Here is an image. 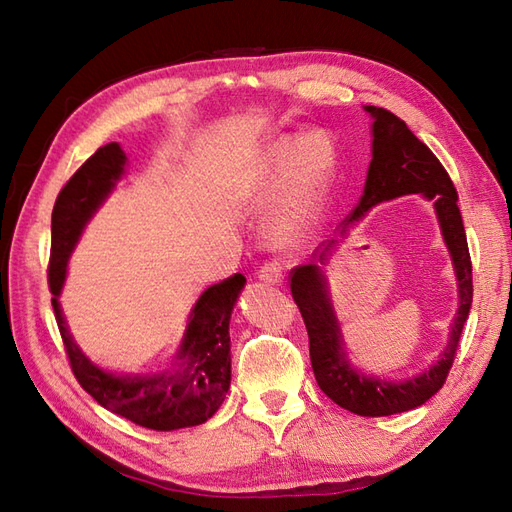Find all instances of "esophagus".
Listing matches in <instances>:
<instances>
[{
    "label": "esophagus",
    "instance_id": "obj_1",
    "mask_svg": "<svg viewBox=\"0 0 512 512\" xmlns=\"http://www.w3.org/2000/svg\"><path fill=\"white\" fill-rule=\"evenodd\" d=\"M258 277L265 284L277 286V284H282V280H284V269H282L280 262H267V265L260 267Z\"/></svg>",
    "mask_w": 512,
    "mask_h": 512
}]
</instances>
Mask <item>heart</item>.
I'll return each mask as SVG.
<instances>
[{
  "label": "heart",
  "mask_w": 512,
  "mask_h": 512,
  "mask_svg": "<svg viewBox=\"0 0 512 512\" xmlns=\"http://www.w3.org/2000/svg\"><path fill=\"white\" fill-rule=\"evenodd\" d=\"M335 164L337 153L327 132L282 134L262 149L245 188L260 203L286 190L275 230L280 237L290 239L312 222Z\"/></svg>",
  "instance_id": "obj_1"
}]
</instances>
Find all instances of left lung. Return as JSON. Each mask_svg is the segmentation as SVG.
I'll use <instances>...</instances> for the list:
<instances>
[{"mask_svg": "<svg viewBox=\"0 0 512 512\" xmlns=\"http://www.w3.org/2000/svg\"><path fill=\"white\" fill-rule=\"evenodd\" d=\"M365 111L374 119L371 123V136H374L371 162L359 205L342 222V237L350 226L365 218L371 207L384 203V200L406 194H421L431 200L448 254L453 260L459 288V307L448 344L436 363L423 374L408 380H382L354 369L346 356L344 335L339 329L327 277L322 271L335 243H339L337 239L329 241L327 247L316 254V262L292 269L290 290L294 303L301 309L309 335V359H312L314 376L322 393L331 397L337 406L359 416H391L423 406L444 386L455 361L463 324H466L472 307V260L457 207V190L440 160L410 132L406 121H401L391 111L378 106H365Z\"/></svg>", "mask_w": 512, "mask_h": 512, "instance_id": "8db88e82", "label": "left lung"}]
</instances>
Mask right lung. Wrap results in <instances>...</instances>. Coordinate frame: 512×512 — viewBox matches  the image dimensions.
<instances>
[{
	"instance_id": "add662e5",
	"label": "right lung",
	"mask_w": 512,
	"mask_h": 512,
	"mask_svg": "<svg viewBox=\"0 0 512 512\" xmlns=\"http://www.w3.org/2000/svg\"><path fill=\"white\" fill-rule=\"evenodd\" d=\"M126 162V153L117 143L100 147L70 177L55 200L49 288L57 327L76 380L102 408L153 431L203 425L218 412L230 389L228 324L245 286L241 273L200 294L173 363L158 374H111L100 369L76 346L61 314L59 294L66 282L68 258L91 215L115 190Z\"/></svg>"
}]
</instances>
